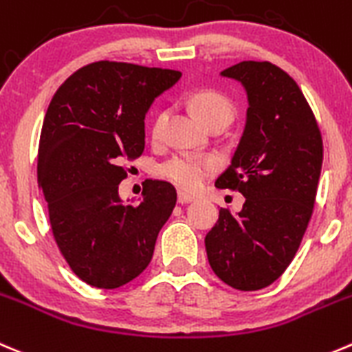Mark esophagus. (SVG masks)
Wrapping results in <instances>:
<instances>
[{
  "mask_svg": "<svg viewBox=\"0 0 352 352\" xmlns=\"http://www.w3.org/2000/svg\"><path fill=\"white\" fill-rule=\"evenodd\" d=\"M196 199V197L192 196V194H189V192H186V190H182L180 189L179 192H177V201H179L180 204H186V203H192V201Z\"/></svg>",
  "mask_w": 352,
  "mask_h": 352,
  "instance_id": "1",
  "label": "esophagus"
}]
</instances>
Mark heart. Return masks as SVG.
<instances>
[{
    "label": "heart",
    "mask_w": 352,
    "mask_h": 352,
    "mask_svg": "<svg viewBox=\"0 0 352 352\" xmlns=\"http://www.w3.org/2000/svg\"><path fill=\"white\" fill-rule=\"evenodd\" d=\"M190 108L196 113V117L203 122L204 125L211 124H223L227 125L228 122L234 118L235 107L228 96H225L220 91L206 89L199 91V93L190 96ZM163 115L156 118L155 125H153V135L158 138L160 131H162ZM217 170V162L210 156L201 155H177L170 158L168 162L163 163L160 173L165 179L172 180V182L179 184V186L187 187V189H194L203 182L204 177L213 173Z\"/></svg>",
    "instance_id": "1"
}]
</instances>
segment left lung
<instances>
[{"mask_svg": "<svg viewBox=\"0 0 352 352\" xmlns=\"http://www.w3.org/2000/svg\"><path fill=\"white\" fill-rule=\"evenodd\" d=\"M248 96L245 127L218 189L239 190V213L220 210L206 234L208 261L239 291L274 284L291 265L315 206L322 134L294 78L270 61H241L220 72Z\"/></svg>", "mask_w": 352, "mask_h": 352, "instance_id": "obj_1", "label": "left lung"}]
</instances>
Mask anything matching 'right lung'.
<instances>
[{
  "label": "right lung",
  "instance_id": "add662e5",
  "mask_svg": "<svg viewBox=\"0 0 352 352\" xmlns=\"http://www.w3.org/2000/svg\"><path fill=\"white\" fill-rule=\"evenodd\" d=\"M180 77L166 68L96 61L72 74L47 107L37 182L61 254L93 287L117 289L141 275L175 208L168 182L148 180L139 204L129 206L118 186L127 177L125 160L144 151L153 101Z\"/></svg>",
  "mask_w": 352,
  "mask_h": 352
}]
</instances>
